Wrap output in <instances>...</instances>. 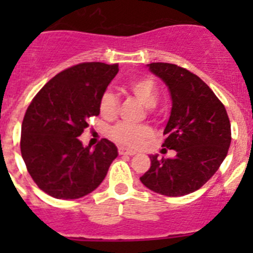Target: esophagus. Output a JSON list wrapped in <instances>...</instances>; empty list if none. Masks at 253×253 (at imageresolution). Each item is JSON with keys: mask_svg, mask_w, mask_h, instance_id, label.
Instances as JSON below:
<instances>
[{"mask_svg": "<svg viewBox=\"0 0 253 253\" xmlns=\"http://www.w3.org/2000/svg\"><path fill=\"white\" fill-rule=\"evenodd\" d=\"M119 154H122V156H134V154H135V152L130 151V149L124 148V147H120Z\"/></svg>", "mask_w": 253, "mask_h": 253, "instance_id": "obj_1", "label": "esophagus"}]
</instances>
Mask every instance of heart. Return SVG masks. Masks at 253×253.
Returning <instances> with one entry per match:
<instances>
[{
  "instance_id": "heart-1",
  "label": "heart",
  "mask_w": 253,
  "mask_h": 253,
  "mask_svg": "<svg viewBox=\"0 0 253 253\" xmlns=\"http://www.w3.org/2000/svg\"><path fill=\"white\" fill-rule=\"evenodd\" d=\"M129 90L146 107L151 109L157 105L158 91L151 78H138L130 82ZM100 113L104 118L111 119L118 113L119 99L110 91L101 95L99 102ZM152 129L148 125H131L128 123H118L109 130V137L120 146L137 148L143 142L152 137Z\"/></svg>"
}]
</instances>
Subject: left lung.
<instances>
[{"mask_svg": "<svg viewBox=\"0 0 253 253\" xmlns=\"http://www.w3.org/2000/svg\"><path fill=\"white\" fill-rule=\"evenodd\" d=\"M169 87L171 114L162 146L173 158L151 154V169L140 177L154 193L182 196L199 190L218 171L231 146V123L225 107L202 78L171 63L147 64Z\"/></svg>", "mask_w": 253, "mask_h": 253, "instance_id": "left-lung-1", "label": "left lung"}]
</instances>
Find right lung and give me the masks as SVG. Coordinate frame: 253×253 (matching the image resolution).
I'll return each instance as SVG.
<instances>
[{"label": "right lung", "mask_w": 253, "mask_h": 253, "mask_svg": "<svg viewBox=\"0 0 253 253\" xmlns=\"http://www.w3.org/2000/svg\"><path fill=\"white\" fill-rule=\"evenodd\" d=\"M118 64L80 63L58 73L37 93L21 125L22 160L44 193L80 199L104 181L118 157L113 142L91 149L78 137L100 114V97L118 73Z\"/></svg>", "instance_id": "add662e5"}]
</instances>
